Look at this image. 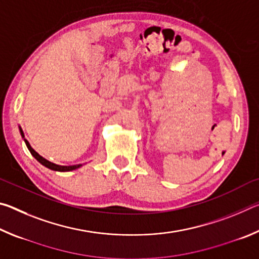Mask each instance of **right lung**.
<instances>
[{"mask_svg": "<svg viewBox=\"0 0 259 259\" xmlns=\"http://www.w3.org/2000/svg\"><path fill=\"white\" fill-rule=\"evenodd\" d=\"M19 130H20L21 137L24 138L25 143H26V146H27V148L29 150L30 154H32V155L35 157V159H36L38 162H40V163H41L42 165H45V166H47V168H49V169H51V170H55V171H72V170H75V169L80 168V166H81V164H74V165H59V164L52 163V162L48 161L47 159H45V157L41 156L40 154H38V153H36V152H35V151L33 150L32 146L29 145V143L27 142V140L25 139L24 133H23V130H21L20 126H19Z\"/></svg>", "mask_w": 259, "mask_h": 259, "instance_id": "1", "label": "right lung"}]
</instances>
